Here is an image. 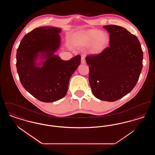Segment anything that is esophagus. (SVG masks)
Listing matches in <instances>:
<instances>
[{
  "mask_svg": "<svg viewBox=\"0 0 155 155\" xmlns=\"http://www.w3.org/2000/svg\"><path fill=\"white\" fill-rule=\"evenodd\" d=\"M81 63L82 64H85L86 63L85 56H81Z\"/></svg>",
  "mask_w": 155,
  "mask_h": 155,
  "instance_id": "esophagus-1",
  "label": "esophagus"
}]
</instances>
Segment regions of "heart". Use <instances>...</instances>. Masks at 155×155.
I'll list each match as a JSON object with an SVG mask.
<instances>
[{"instance_id":"heart-1","label":"heart","mask_w":155,"mask_h":155,"mask_svg":"<svg viewBox=\"0 0 155 155\" xmlns=\"http://www.w3.org/2000/svg\"><path fill=\"white\" fill-rule=\"evenodd\" d=\"M109 36L104 31L98 30H90L79 37L81 44L90 46L94 53H99L103 51L109 44Z\"/></svg>"}]
</instances>
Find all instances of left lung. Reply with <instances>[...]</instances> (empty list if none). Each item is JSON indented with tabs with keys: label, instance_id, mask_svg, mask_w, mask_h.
I'll list each match as a JSON object with an SVG mask.
<instances>
[{
	"label": "left lung",
	"instance_id": "obj_1",
	"mask_svg": "<svg viewBox=\"0 0 155 155\" xmlns=\"http://www.w3.org/2000/svg\"><path fill=\"white\" fill-rule=\"evenodd\" d=\"M103 27L110 34V46L99 54L86 57L89 82L96 98L114 102L136 85L143 66V52L137 37L124 28L116 25Z\"/></svg>",
	"mask_w": 155,
	"mask_h": 155
}]
</instances>
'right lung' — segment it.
Here are the masks:
<instances>
[{
    "label": "right lung",
    "mask_w": 155,
    "mask_h": 155,
    "mask_svg": "<svg viewBox=\"0 0 155 155\" xmlns=\"http://www.w3.org/2000/svg\"><path fill=\"white\" fill-rule=\"evenodd\" d=\"M60 28L52 27L34 29L22 38L17 51V70L23 87L43 102L65 96L70 77L81 63L79 54L67 61L54 55L60 44ZM39 52L47 59L42 68L35 63Z\"/></svg>",
    "instance_id": "add662e5"
}]
</instances>
